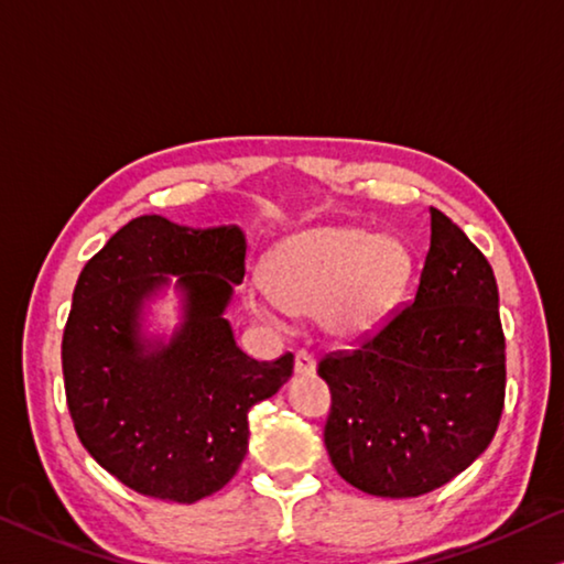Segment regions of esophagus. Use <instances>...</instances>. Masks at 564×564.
<instances>
[{"label": "esophagus", "mask_w": 564, "mask_h": 564, "mask_svg": "<svg viewBox=\"0 0 564 564\" xmlns=\"http://www.w3.org/2000/svg\"><path fill=\"white\" fill-rule=\"evenodd\" d=\"M315 358H312V355H307V352H297L294 355V372H297L300 378H310V376H315Z\"/></svg>", "instance_id": "obj_1"}]
</instances>
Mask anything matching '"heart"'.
Masks as SVG:
<instances>
[{
  "mask_svg": "<svg viewBox=\"0 0 564 564\" xmlns=\"http://www.w3.org/2000/svg\"><path fill=\"white\" fill-rule=\"evenodd\" d=\"M413 257L395 234L360 227H315L282 239L264 262V292L247 307L264 323L284 315H315L333 343H358L376 335L401 302Z\"/></svg>",
  "mask_w": 564,
  "mask_h": 564,
  "instance_id": "1",
  "label": "heart"
}]
</instances>
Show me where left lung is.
I'll return each instance as SVG.
<instances>
[{
	"instance_id": "left-lung-1",
	"label": "left lung",
	"mask_w": 564,
	"mask_h": 564,
	"mask_svg": "<svg viewBox=\"0 0 564 564\" xmlns=\"http://www.w3.org/2000/svg\"><path fill=\"white\" fill-rule=\"evenodd\" d=\"M409 302L352 350L325 355L335 471L372 497H421L471 466L505 409V333L491 264L438 209Z\"/></svg>"
}]
</instances>
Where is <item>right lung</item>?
<instances>
[{"label":"right lung","mask_w":564,"mask_h":564,"mask_svg":"<svg viewBox=\"0 0 564 564\" xmlns=\"http://www.w3.org/2000/svg\"><path fill=\"white\" fill-rule=\"evenodd\" d=\"M245 257L237 224L194 229L145 214L77 276L63 335L67 409L88 454L138 494L194 505L219 491L247 456L252 405L292 376V352L249 358L224 317ZM169 291L180 300L173 328L154 319Z\"/></svg>","instance_id":"right-lung-1"}]
</instances>
